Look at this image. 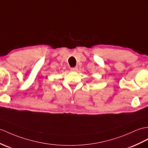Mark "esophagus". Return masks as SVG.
<instances>
[{
  "label": "esophagus",
  "mask_w": 148,
  "mask_h": 148,
  "mask_svg": "<svg viewBox=\"0 0 148 148\" xmlns=\"http://www.w3.org/2000/svg\"><path fill=\"white\" fill-rule=\"evenodd\" d=\"M78 70V67H74V68H71V70L73 71H76Z\"/></svg>",
  "instance_id": "1"
}]
</instances>
